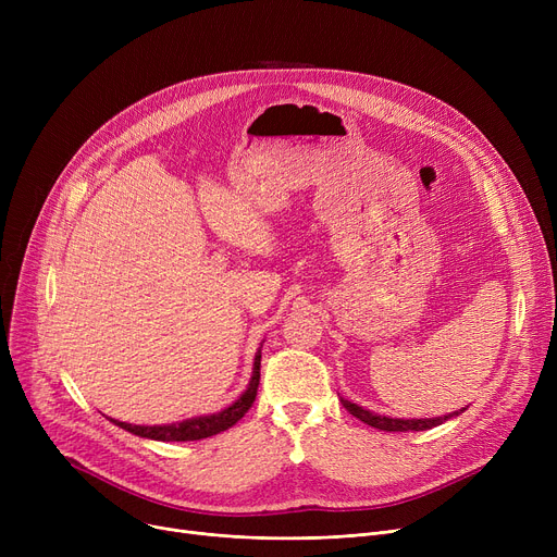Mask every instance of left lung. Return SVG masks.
Wrapping results in <instances>:
<instances>
[{
	"instance_id": "obj_1",
	"label": "left lung",
	"mask_w": 557,
	"mask_h": 557,
	"mask_svg": "<svg viewBox=\"0 0 557 557\" xmlns=\"http://www.w3.org/2000/svg\"><path fill=\"white\" fill-rule=\"evenodd\" d=\"M341 404L347 408V413H352L355 418H359L361 422H366V424H370V426H374V429H379V431H426V429H433V426H437V424H443V422H447V420H451V418H456V416H460V413H465V408H460V411H456V413H451V416H445V418H429V420H397V418H386V416H379V413H370V411H366V408H361V406H357V404H352V401H347V399H343L341 397Z\"/></svg>"
}]
</instances>
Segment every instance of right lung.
Returning <instances> with one entry per match:
<instances>
[{
  "mask_svg": "<svg viewBox=\"0 0 557 557\" xmlns=\"http://www.w3.org/2000/svg\"><path fill=\"white\" fill-rule=\"evenodd\" d=\"M259 366H261V349L255 357V368H252V379L248 384V391L234 401L232 406L223 408L221 413L214 416H202V418H191L185 422H175V424H164V426H139V424H128L112 420L116 426H122L139 437H151V441H162V443H187V441H202V437L216 435L232 424H237L252 406L257 397V386H259Z\"/></svg>",
  "mask_w": 557,
  "mask_h": 557,
  "instance_id": "1",
  "label": "right lung"
}]
</instances>
